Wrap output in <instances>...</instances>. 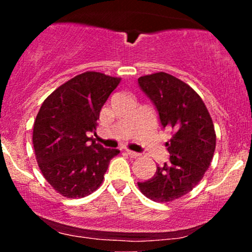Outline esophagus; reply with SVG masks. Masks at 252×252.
I'll return each mask as SVG.
<instances>
[{
  "label": "esophagus",
  "mask_w": 252,
  "mask_h": 252,
  "mask_svg": "<svg viewBox=\"0 0 252 252\" xmlns=\"http://www.w3.org/2000/svg\"><path fill=\"white\" fill-rule=\"evenodd\" d=\"M126 154H128L130 158H138V156H140V154H138V153H136V152H132V150H126Z\"/></svg>",
  "instance_id": "obj_1"
}]
</instances>
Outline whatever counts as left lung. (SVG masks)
Masks as SVG:
<instances>
[{
    "instance_id": "obj_1",
    "label": "left lung",
    "mask_w": 252,
    "mask_h": 252,
    "mask_svg": "<svg viewBox=\"0 0 252 252\" xmlns=\"http://www.w3.org/2000/svg\"><path fill=\"white\" fill-rule=\"evenodd\" d=\"M138 85L154 103L161 126L172 129L166 142L169 161L158 164L149 180L137 182L147 198L169 202L189 193L204 178L216 149V131L205 103L189 84L158 72L138 78Z\"/></svg>"
}]
</instances>
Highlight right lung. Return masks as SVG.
Masks as SVG:
<instances>
[{"label":"right lung","mask_w":252,"mask_h":252,"mask_svg":"<svg viewBox=\"0 0 252 252\" xmlns=\"http://www.w3.org/2000/svg\"><path fill=\"white\" fill-rule=\"evenodd\" d=\"M121 78L88 71L43 100L33 128V146L43 178L66 198H84L103 182L118 149L96 143L99 112Z\"/></svg>","instance_id":"obj_1"}]
</instances>
